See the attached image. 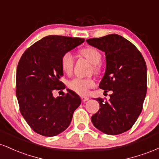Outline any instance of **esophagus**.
I'll use <instances>...</instances> for the list:
<instances>
[{
    "mask_svg": "<svg viewBox=\"0 0 159 159\" xmlns=\"http://www.w3.org/2000/svg\"><path fill=\"white\" fill-rule=\"evenodd\" d=\"M81 98L82 102H85L86 101H87V100L89 99V98L88 97H86V96H81Z\"/></svg>",
    "mask_w": 159,
    "mask_h": 159,
    "instance_id": "1",
    "label": "esophagus"
}]
</instances>
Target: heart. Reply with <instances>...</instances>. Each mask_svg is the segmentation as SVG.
Returning <instances> with one entry per match:
<instances>
[{"label": "heart", "instance_id": "b5f03b06", "mask_svg": "<svg viewBox=\"0 0 159 159\" xmlns=\"http://www.w3.org/2000/svg\"><path fill=\"white\" fill-rule=\"evenodd\" d=\"M80 53L84 57L93 63L92 72L96 75L101 73L102 68L100 62L102 61V55L98 49L93 47H87L81 50ZM61 63L63 72L66 74L70 75L74 68L75 61L73 54L70 52H65L62 55ZM94 86L95 81L92 78H75L68 82L69 88L79 95H86L88 93L89 90L93 88Z\"/></svg>", "mask_w": 159, "mask_h": 159}]
</instances>
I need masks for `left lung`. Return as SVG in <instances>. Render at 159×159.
<instances>
[{"label":"left lung","instance_id":"1","mask_svg":"<svg viewBox=\"0 0 159 159\" xmlns=\"http://www.w3.org/2000/svg\"><path fill=\"white\" fill-rule=\"evenodd\" d=\"M86 42L105 52L106 70L99 88L105 93L113 91L109 101L96 98L101 107L93 115L91 121L105 134L115 135L126 132L141 113L147 94V65L143 57L131 42L118 34Z\"/></svg>","mask_w":159,"mask_h":159}]
</instances>
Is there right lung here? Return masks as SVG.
<instances>
[{"mask_svg":"<svg viewBox=\"0 0 159 159\" xmlns=\"http://www.w3.org/2000/svg\"><path fill=\"white\" fill-rule=\"evenodd\" d=\"M84 42V39L64 36H47L23 53L16 70V96L19 110L34 132L53 137L66 129L74 111L81 105L79 96L72 90L54 98L53 91L65 85L61 57Z\"/></svg>","mask_w":159,"mask_h":159,"instance_id":"obj_1","label":"right lung"}]
</instances>
